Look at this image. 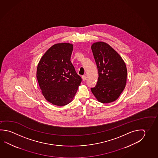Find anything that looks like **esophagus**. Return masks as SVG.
I'll return each mask as SVG.
<instances>
[{
    "label": "esophagus",
    "mask_w": 158,
    "mask_h": 158,
    "mask_svg": "<svg viewBox=\"0 0 158 158\" xmlns=\"http://www.w3.org/2000/svg\"><path fill=\"white\" fill-rule=\"evenodd\" d=\"M82 80H83V81H85L86 80V76H82Z\"/></svg>",
    "instance_id": "1"
}]
</instances>
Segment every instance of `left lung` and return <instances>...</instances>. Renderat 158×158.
<instances>
[{"mask_svg": "<svg viewBox=\"0 0 158 158\" xmlns=\"http://www.w3.org/2000/svg\"><path fill=\"white\" fill-rule=\"evenodd\" d=\"M91 49L98 67V78L96 85L91 90L99 102H112L118 99L125 87L126 64L118 52L106 43H94Z\"/></svg>", "mask_w": 158, "mask_h": 158, "instance_id": "8db88e82", "label": "left lung"}]
</instances>
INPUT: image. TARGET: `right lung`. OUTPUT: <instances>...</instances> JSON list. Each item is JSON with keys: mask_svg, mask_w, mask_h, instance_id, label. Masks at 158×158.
I'll use <instances>...</instances> for the list:
<instances>
[{"mask_svg": "<svg viewBox=\"0 0 158 158\" xmlns=\"http://www.w3.org/2000/svg\"><path fill=\"white\" fill-rule=\"evenodd\" d=\"M73 44L57 43L52 46L38 64L37 78L46 100L57 106L72 101L82 78L71 62Z\"/></svg>", "mask_w": 158, "mask_h": 158, "instance_id": "right-lung-1", "label": "right lung"}]
</instances>
